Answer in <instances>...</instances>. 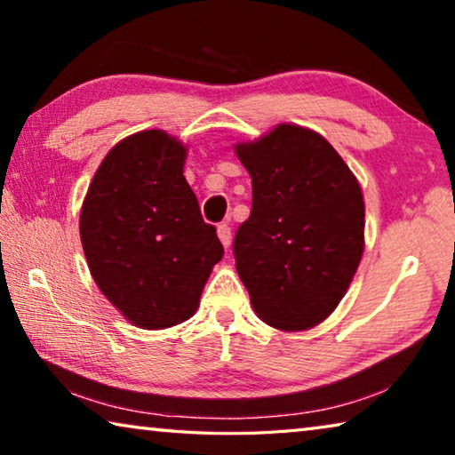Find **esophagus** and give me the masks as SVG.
I'll list each match as a JSON object with an SVG mask.
<instances>
[{"label": "esophagus", "instance_id": "1", "mask_svg": "<svg viewBox=\"0 0 455 455\" xmlns=\"http://www.w3.org/2000/svg\"><path fill=\"white\" fill-rule=\"evenodd\" d=\"M217 233H219L220 243L225 244V249H228L230 243H233V230H230V227L227 225V222H220L219 228H217Z\"/></svg>", "mask_w": 455, "mask_h": 455}]
</instances>
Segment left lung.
<instances>
[{
  "label": "left lung",
  "instance_id": "obj_1",
  "mask_svg": "<svg viewBox=\"0 0 455 455\" xmlns=\"http://www.w3.org/2000/svg\"><path fill=\"white\" fill-rule=\"evenodd\" d=\"M252 180L236 230V273L267 325L301 331L325 321L363 255L365 204L349 166L321 134L279 124L235 146Z\"/></svg>",
  "mask_w": 455,
  "mask_h": 455
}]
</instances>
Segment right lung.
Wrapping results in <instances>:
<instances>
[{
	"label": "right lung",
	"mask_w": 455,
	"mask_h": 455,
	"mask_svg": "<svg viewBox=\"0 0 455 455\" xmlns=\"http://www.w3.org/2000/svg\"><path fill=\"white\" fill-rule=\"evenodd\" d=\"M187 148L163 130L124 138L106 154L80 212L90 273L108 301L142 329L192 317L225 255L182 174Z\"/></svg>",
	"instance_id": "right-lung-1"
}]
</instances>
